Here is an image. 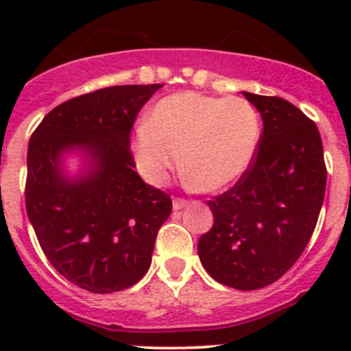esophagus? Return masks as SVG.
Returning <instances> with one entry per match:
<instances>
[{"label": "esophagus", "mask_w": 351, "mask_h": 351, "mask_svg": "<svg viewBox=\"0 0 351 351\" xmlns=\"http://www.w3.org/2000/svg\"><path fill=\"white\" fill-rule=\"evenodd\" d=\"M172 204H173V210H179V209H182V207L188 206V204H190V202H188L186 198H178V197H176V198H173Z\"/></svg>", "instance_id": "1"}]
</instances>
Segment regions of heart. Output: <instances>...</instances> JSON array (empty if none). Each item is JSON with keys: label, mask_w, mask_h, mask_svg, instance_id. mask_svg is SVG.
<instances>
[{"label": "heart", "mask_w": 351, "mask_h": 351, "mask_svg": "<svg viewBox=\"0 0 351 351\" xmlns=\"http://www.w3.org/2000/svg\"><path fill=\"white\" fill-rule=\"evenodd\" d=\"M258 142L260 116L250 101L184 91L151 108L135 135V158L149 181L163 182L181 154L182 170L197 188L219 191L243 178Z\"/></svg>", "instance_id": "obj_1"}]
</instances>
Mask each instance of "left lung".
Returning a JSON list of instances; mask_svg holds the SVG:
<instances>
[{
  "label": "left lung",
  "instance_id": "obj_1",
  "mask_svg": "<svg viewBox=\"0 0 351 351\" xmlns=\"http://www.w3.org/2000/svg\"><path fill=\"white\" fill-rule=\"evenodd\" d=\"M263 121L244 176L209 200L214 223L198 241L204 269L218 283L258 290L299 260L315 232L327 184L316 125L280 96L244 93Z\"/></svg>",
  "mask_w": 351,
  "mask_h": 351
}]
</instances>
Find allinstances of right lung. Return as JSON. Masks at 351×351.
I'll return each mask as SVG.
<instances>
[{
	"label": "right lung",
	"mask_w": 351,
	"mask_h": 351,
	"mask_svg": "<svg viewBox=\"0 0 351 351\" xmlns=\"http://www.w3.org/2000/svg\"><path fill=\"white\" fill-rule=\"evenodd\" d=\"M160 88L112 86L75 96L52 108L29 138L27 218L52 267L93 293L141 280L172 213L170 195L142 181L130 151L137 114ZM75 148L90 170L70 180L60 158Z\"/></svg>",
	"instance_id": "right-lung-1"
}]
</instances>
